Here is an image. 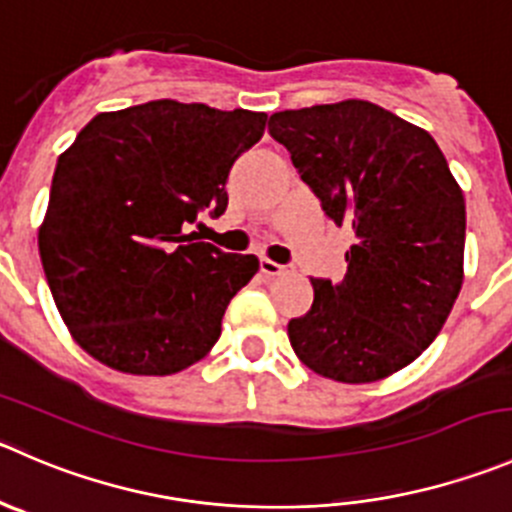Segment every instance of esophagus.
<instances>
[{"label": "esophagus", "mask_w": 512, "mask_h": 512, "mask_svg": "<svg viewBox=\"0 0 512 512\" xmlns=\"http://www.w3.org/2000/svg\"><path fill=\"white\" fill-rule=\"evenodd\" d=\"M260 270H262V275H267V277H277V275H285L287 272V267L285 265H277L275 260H260Z\"/></svg>", "instance_id": "esophagus-1"}]
</instances>
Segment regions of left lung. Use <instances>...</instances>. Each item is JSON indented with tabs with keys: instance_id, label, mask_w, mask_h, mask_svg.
<instances>
[{
	"instance_id": "left-lung-1",
	"label": "left lung",
	"mask_w": 512,
	"mask_h": 512,
	"mask_svg": "<svg viewBox=\"0 0 512 512\" xmlns=\"http://www.w3.org/2000/svg\"><path fill=\"white\" fill-rule=\"evenodd\" d=\"M267 130L355 235L345 280H312L310 312L287 325L292 350L347 385L403 370L463 287L465 197L438 142L365 99L275 112Z\"/></svg>"
}]
</instances>
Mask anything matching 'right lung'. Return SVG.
I'll return each mask as SVG.
<instances>
[{
	"label": "right lung",
	"mask_w": 512,
	"mask_h": 512,
	"mask_svg": "<svg viewBox=\"0 0 512 512\" xmlns=\"http://www.w3.org/2000/svg\"><path fill=\"white\" fill-rule=\"evenodd\" d=\"M267 114L155 99L102 112L59 155L39 257L74 342L127 375H175L212 350L255 255L187 225L227 210L232 165Z\"/></svg>",
	"instance_id": "1"
}]
</instances>
